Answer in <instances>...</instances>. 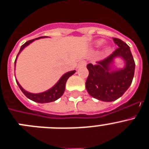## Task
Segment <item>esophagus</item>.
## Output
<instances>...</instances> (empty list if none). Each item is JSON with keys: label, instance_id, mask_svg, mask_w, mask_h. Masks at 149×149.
<instances>
[{"label": "esophagus", "instance_id": "34e87169", "mask_svg": "<svg viewBox=\"0 0 149 149\" xmlns=\"http://www.w3.org/2000/svg\"><path fill=\"white\" fill-rule=\"evenodd\" d=\"M86 62L85 60H82L81 61L80 63H78V65H77V68H80V67H84V66H86Z\"/></svg>", "mask_w": 149, "mask_h": 149}]
</instances>
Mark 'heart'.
I'll return each mask as SVG.
<instances>
[{
    "label": "heart",
    "instance_id": "obj_1",
    "mask_svg": "<svg viewBox=\"0 0 149 149\" xmlns=\"http://www.w3.org/2000/svg\"><path fill=\"white\" fill-rule=\"evenodd\" d=\"M104 41L103 39H98V40H96L94 42V45L98 48V47H100V46L104 44ZM111 47H110V45H106L104 46V48L103 53L104 54H109L111 52Z\"/></svg>",
    "mask_w": 149,
    "mask_h": 149
}]
</instances>
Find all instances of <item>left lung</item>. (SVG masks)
Masks as SVG:
<instances>
[{"mask_svg": "<svg viewBox=\"0 0 149 149\" xmlns=\"http://www.w3.org/2000/svg\"><path fill=\"white\" fill-rule=\"evenodd\" d=\"M119 46L111 55L97 63L87 65L89 76L86 89L92 97L100 101H113L123 95L131 86L135 71V63L130 47L121 39L113 38ZM122 58L125 65L122 69L113 68L114 60Z\"/></svg>", "mask_w": 149, "mask_h": 149, "instance_id": "8db88e82", "label": "left lung"}]
</instances>
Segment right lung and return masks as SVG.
Returning <instances> with one entry per match:
<instances>
[{
  "label": "right lung",
  "mask_w": 149,
  "mask_h": 149,
  "mask_svg": "<svg viewBox=\"0 0 149 149\" xmlns=\"http://www.w3.org/2000/svg\"><path fill=\"white\" fill-rule=\"evenodd\" d=\"M48 36H40L39 38H36V39H32V40L27 41V42H25L23 45H22L20 48V51L18 52V55L16 56V59L15 60V64H16V60L17 58H18V56L19 55V54L21 53L22 51V50L24 48L27 47V45L30 44V43H32L33 42H34L36 39H42V38H47ZM76 71H71V72H66L65 74H64L60 79L57 81L56 84H55L54 86H52L51 89H49L48 90L45 91L43 93H29L27 91H26L25 89H24L22 88V86H21L18 81H17L16 79V83L18 84V86H19L21 90L22 91V93L24 94L25 95V96L27 98H28L29 99L32 100V101H35V102H38V103H49V102H52V101H54L56 100H57L58 98H60L63 94L64 93V91H65V84H66L67 80L68 79V77H71L72 74L75 73Z\"/></svg>",
  "instance_id": "1"
}]
</instances>
